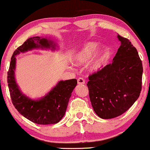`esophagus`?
Here are the masks:
<instances>
[{
    "instance_id": "obj_1",
    "label": "esophagus",
    "mask_w": 150,
    "mask_h": 150,
    "mask_svg": "<svg viewBox=\"0 0 150 150\" xmlns=\"http://www.w3.org/2000/svg\"><path fill=\"white\" fill-rule=\"evenodd\" d=\"M77 82H78V84L79 85H82V84H84L85 83V79L83 78H81V77H80V78L78 79V80H77Z\"/></svg>"
}]
</instances>
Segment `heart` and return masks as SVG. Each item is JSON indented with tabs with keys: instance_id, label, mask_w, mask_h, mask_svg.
<instances>
[{
	"instance_id": "heart-1",
	"label": "heart",
	"mask_w": 150,
	"mask_h": 150,
	"mask_svg": "<svg viewBox=\"0 0 150 150\" xmlns=\"http://www.w3.org/2000/svg\"><path fill=\"white\" fill-rule=\"evenodd\" d=\"M98 47V43L96 42H88L83 45L74 54L73 61L76 64L81 65L88 62L93 57ZM108 53V49L104 47L96 54L90 64V68L92 70H98L105 64L106 57Z\"/></svg>"
}]
</instances>
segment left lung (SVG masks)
Segmentation results:
<instances>
[{"label":"left lung","instance_id":"1","mask_svg":"<svg viewBox=\"0 0 150 150\" xmlns=\"http://www.w3.org/2000/svg\"><path fill=\"white\" fill-rule=\"evenodd\" d=\"M121 45L113 62L89 75L87 86L97 115L109 119L126 112L142 90V64L138 51L128 38L118 34Z\"/></svg>","mask_w":150,"mask_h":150}]
</instances>
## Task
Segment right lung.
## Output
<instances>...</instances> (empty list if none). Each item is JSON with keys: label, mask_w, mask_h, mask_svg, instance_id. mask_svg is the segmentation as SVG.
I'll return each instance as SVG.
<instances>
[{"label": "right lung", "mask_w": 150, "mask_h": 150, "mask_svg": "<svg viewBox=\"0 0 150 150\" xmlns=\"http://www.w3.org/2000/svg\"><path fill=\"white\" fill-rule=\"evenodd\" d=\"M53 42L39 36L31 37L13 52L8 71V83L12 103L23 117L37 124H57L64 117L71 93L77 84L75 79L61 81L44 98L32 100L19 91L15 79L17 54L36 47L54 48Z\"/></svg>", "instance_id": "1"}]
</instances>
